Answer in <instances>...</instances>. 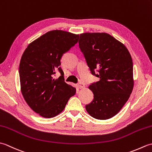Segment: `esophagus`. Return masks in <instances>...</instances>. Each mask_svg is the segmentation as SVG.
Returning <instances> with one entry per match:
<instances>
[{"instance_id": "obj_1", "label": "esophagus", "mask_w": 152, "mask_h": 152, "mask_svg": "<svg viewBox=\"0 0 152 152\" xmlns=\"http://www.w3.org/2000/svg\"><path fill=\"white\" fill-rule=\"evenodd\" d=\"M77 86H78V88L80 89H82L84 88V86H85L84 84H83V83H82V82H80Z\"/></svg>"}]
</instances>
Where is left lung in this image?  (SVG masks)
Here are the masks:
<instances>
[{"mask_svg":"<svg viewBox=\"0 0 152 152\" xmlns=\"http://www.w3.org/2000/svg\"><path fill=\"white\" fill-rule=\"evenodd\" d=\"M78 43L91 74L100 78L89 86L94 99L86 106V110L95 119L111 118L120 111L133 91L131 54L124 44L104 33L81 34Z\"/></svg>","mask_w":152,"mask_h":152,"instance_id":"8db88e82","label":"left lung"}]
</instances>
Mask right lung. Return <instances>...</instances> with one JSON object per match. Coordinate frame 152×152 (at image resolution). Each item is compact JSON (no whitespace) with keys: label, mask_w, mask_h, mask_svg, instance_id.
<instances>
[{"label":"right lung","mask_w":152,"mask_h":152,"mask_svg":"<svg viewBox=\"0 0 152 152\" xmlns=\"http://www.w3.org/2000/svg\"><path fill=\"white\" fill-rule=\"evenodd\" d=\"M79 35L54 30L31 42L23 53L19 74L22 95L27 104L44 118L56 116L65 108L76 88L64 82L61 59L78 41ZM59 72L61 76L55 79Z\"/></svg>","instance_id":"right-lung-1"}]
</instances>
